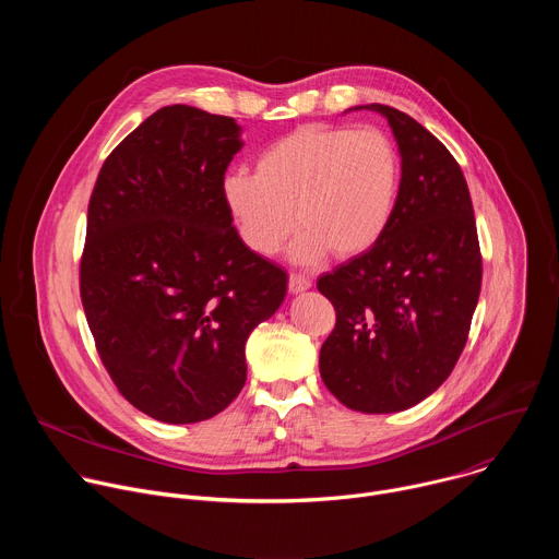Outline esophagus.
Returning <instances> with one entry per match:
<instances>
[{
    "label": "esophagus",
    "mask_w": 559,
    "mask_h": 559,
    "mask_svg": "<svg viewBox=\"0 0 559 559\" xmlns=\"http://www.w3.org/2000/svg\"><path fill=\"white\" fill-rule=\"evenodd\" d=\"M309 287H311L309 276H305V274H289V292L292 294H300V292H305Z\"/></svg>",
    "instance_id": "34e87169"
}]
</instances>
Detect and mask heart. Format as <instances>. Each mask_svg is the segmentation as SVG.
<instances>
[{
  "label": "heart",
  "mask_w": 559,
  "mask_h": 559,
  "mask_svg": "<svg viewBox=\"0 0 559 559\" xmlns=\"http://www.w3.org/2000/svg\"><path fill=\"white\" fill-rule=\"evenodd\" d=\"M401 179L403 158L386 132L309 123L265 147L257 175H227L223 201L261 257L276 254L300 225L296 261L354 259L386 231Z\"/></svg>",
  "instance_id": "1"
}]
</instances>
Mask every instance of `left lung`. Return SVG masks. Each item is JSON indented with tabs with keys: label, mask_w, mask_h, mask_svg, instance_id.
<instances>
[{
	"label": "left lung",
	"mask_w": 559,
	"mask_h": 559,
	"mask_svg": "<svg viewBox=\"0 0 559 559\" xmlns=\"http://www.w3.org/2000/svg\"><path fill=\"white\" fill-rule=\"evenodd\" d=\"M403 158L401 194L380 241L318 278L336 309L321 347L323 382L362 414H395L453 371L483 285V257L464 175L416 119L382 104Z\"/></svg>",
	"instance_id": "1"
}]
</instances>
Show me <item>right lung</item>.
Returning a JSON list of instances; mask_svg holds the SVG:
<instances>
[{"mask_svg":"<svg viewBox=\"0 0 559 559\" xmlns=\"http://www.w3.org/2000/svg\"><path fill=\"white\" fill-rule=\"evenodd\" d=\"M241 147L231 117L166 106L110 152L88 203V328L121 395L154 420L221 414L246 384L248 336L287 292V274L241 241L223 201Z\"/></svg>","mask_w":559,"mask_h":559,"instance_id":"add662e5","label":"right lung"}]
</instances>
